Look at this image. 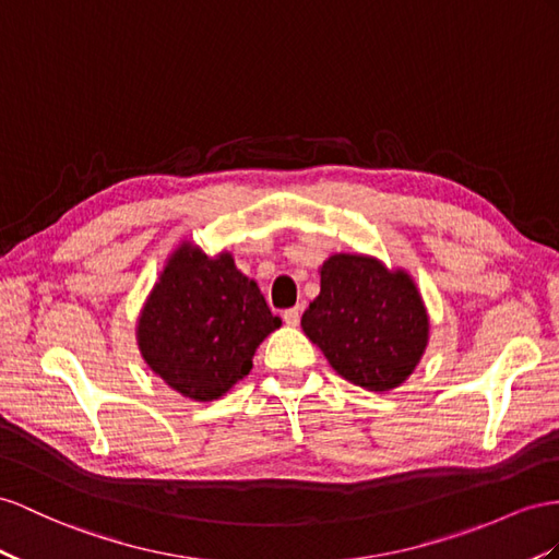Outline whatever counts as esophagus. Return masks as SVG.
Listing matches in <instances>:
<instances>
[{
	"label": "esophagus",
	"mask_w": 559,
	"mask_h": 559,
	"mask_svg": "<svg viewBox=\"0 0 559 559\" xmlns=\"http://www.w3.org/2000/svg\"><path fill=\"white\" fill-rule=\"evenodd\" d=\"M283 321L288 323V325H297V323H299V309H297V307L285 309V311H283Z\"/></svg>",
	"instance_id": "1"
}]
</instances>
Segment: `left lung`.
Here are the masks:
<instances>
[{"instance_id": "8db88e82", "label": "left lung", "mask_w": 559, "mask_h": 559, "mask_svg": "<svg viewBox=\"0 0 559 559\" xmlns=\"http://www.w3.org/2000/svg\"><path fill=\"white\" fill-rule=\"evenodd\" d=\"M427 328L416 283L364 254H333L323 264L321 293L302 317L328 364L370 392L394 390L413 373Z\"/></svg>"}]
</instances>
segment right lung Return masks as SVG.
Here are the masks:
<instances>
[{
	"mask_svg": "<svg viewBox=\"0 0 559 559\" xmlns=\"http://www.w3.org/2000/svg\"><path fill=\"white\" fill-rule=\"evenodd\" d=\"M281 325L231 254L181 246L139 319L143 359L171 390L212 402L250 373L254 349Z\"/></svg>",
	"mask_w": 559,
	"mask_h": 559,
	"instance_id": "obj_1",
	"label": "right lung"
}]
</instances>
